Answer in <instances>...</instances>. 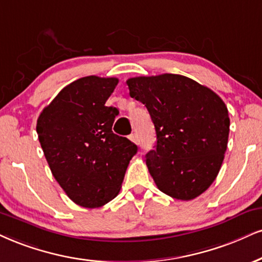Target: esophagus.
I'll use <instances>...</instances> for the list:
<instances>
[{
    "instance_id": "obj_1",
    "label": "esophagus",
    "mask_w": 262,
    "mask_h": 262,
    "mask_svg": "<svg viewBox=\"0 0 262 262\" xmlns=\"http://www.w3.org/2000/svg\"><path fill=\"white\" fill-rule=\"evenodd\" d=\"M128 138H130V140H131L132 142H134V143L138 144V137H137L136 134H131L130 136H128Z\"/></svg>"
}]
</instances>
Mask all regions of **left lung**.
<instances>
[{
    "label": "left lung",
    "instance_id": "8db88e82",
    "mask_svg": "<svg viewBox=\"0 0 262 262\" xmlns=\"http://www.w3.org/2000/svg\"><path fill=\"white\" fill-rule=\"evenodd\" d=\"M126 83L156 127V149L146 154V164L157 187L175 199L196 198L221 169L230 134L227 106L206 86L177 74Z\"/></svg>",
    "mask_w": 262,
    "mask_h": 262
}]
</instances>
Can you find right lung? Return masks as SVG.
<instances>
[{"instance_id":"right-lung-1","label":"right lung","mask_w":262,"mask_h":262,"mask_svg":"<svg viewBox=\"0 0 262 262\" xmlns=\"http://www.w3.org/2000/svg\"><path fill=\"white\" fill-rule=\"evenodd\" d=\"M116 77L86 76L56 96L41 112L36 131L52 175L83 208L114 199L137 146L112 131L118 109L106 106Z\"/></svg>"}]
</instances>
